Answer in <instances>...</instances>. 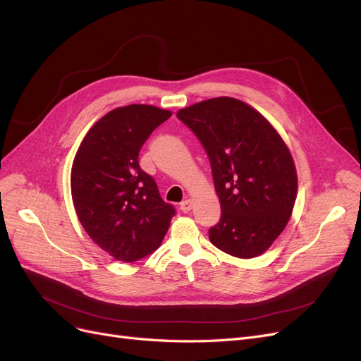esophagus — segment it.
Returning <instances> with one entry per match:
<instances>
[{"mask_svg": "<svg viewBox=\"0 0 361 361\" xmlns=\"http://www.w3.org/2000/svg\"><path fill=\"white\" fill-rule=\"evenodd\" d=\"M192 207H193V202H192L190 199H187V200L181 202V204H180V209H181L184 214L190 212V211H192Z\"/></svg>", "mask_w": 361, "mask_h": 361, "instance_id": "esophagus-1", "label": "esophagus"}]
</instances>
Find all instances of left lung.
Instances as JSON below:
<instances>
[{"label":"left lung","mask_w":361,"mask_h":361,"mask_svg":"<svg viewBox=\"0 0 361 361\" xmlns=\"http://www.w3.org/2000/svg\"><path fill=\"white\" fill-rule=\"evenodd\" d=\"M211 161L221 221L211 243L240 259L267 252L286 228L297 197L291 152L274 126L245 102L221 97L177 112Z\"/></svg>","instance_id":"left-lung-1"}]
</instances>
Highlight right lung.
Returning <instances> with one entry per match:
<instances>
[{"instance_id": "obj_1", "label": "right lung", "mask_w": 361, "mask_h": 361, "mask_svg": "<svg viewBox=\"0 0 361 361\" xmlns=\"http://www.w3.org/2000/svg\"><path fill=\"white\" fill-rule=\"evenodd\" d=\"M171 116L143 104L112 109L92 126L74 157L75 214L92 241L117 260L130 263L155 252L176 214L139 165L140 147Z\"/></svg>"}]
</instances>
